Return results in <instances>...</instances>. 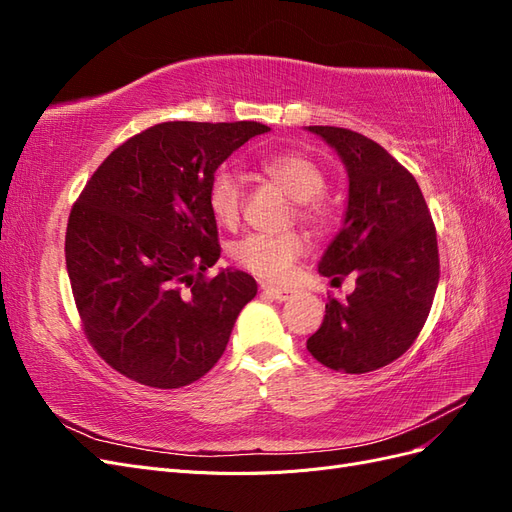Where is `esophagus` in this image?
Masks as SVG:
<instances>
[{
	"instance_id": "esophagus-1",
	"label": "esophagus",
	"mask_w": 512,
	"mask_h": 512,
	"mask_svg": "<svg viewBox=\"0 0 512 512\" xmlns=\"http://www.w3.org/2000/svg\"><path fill=\"white\" fill-rule=\"evenodd\" d=\"M260 290L265 292V294H269L271 299H275V301H288V299H292V290H288V288H280V286H271V284H262L260 286Z\"/></svg>"
}]
</instances>
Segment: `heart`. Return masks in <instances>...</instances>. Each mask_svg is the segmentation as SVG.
<instances>
[{
  "mask_svg": "<svg viewBox=\"0 0 512 512\" xmlns=\"http://www.w3.org/2000/svg\"><path fill=\"white\" fill-rule=\"evenodd\" d=\"M277 188L297 200L299 220L309 226L324 222V207L320 196L327 190L324 170L299 151L277 153L260 164ZM245 179L232 168H218L211 177L207 200L213 218L222 226H237L243 213ZM307 243L299 232H282V235H247L232 245V258L237 265L267 282H286L292 267L305 254Z\"/></svg>",
  "mask_w": 512,
  "mask_h": 512,
  "instance_id": "b5f03b06",
  "label": "heart"
}]
</instances>
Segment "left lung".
Wrapping results in <instances>:
<instances>
[{
    "label": "left lung",
    "mask_w": 512,
    "mask_h": 512,
    "mask_svg": "<svg viewBox=\"0 0 512 512\" xmlns=\"http://www.w3.org/2000/svg\"><path fill=\"white\" fill-rule=\"evenodd\" d=\"M348 170L344 226L318 271L356 273L344 301L329 297L307 350L324 367L367 374L399 359L421 333L440 280L436 226L416 179L389 151L346 128L309 126Z\"/></svg>",
    "instance_id": "8db88e82"
}]
</instances>
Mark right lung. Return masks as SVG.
Segmentation results:
<instances>
[{"label":"right lung","instance_id":"1","mask_svg":"<svg viewBox=\"0 0 512 512\" xmlns=\"http://www.w3.org/2000/svg\"><path fill=\"white\" fill-rule=\"evenodd\" d=\"M256 121H164L128 138L76 200L66 267L89 344L130 380L179 389L220 361L256 280L226 269L207 190Z\"/></svg>","mask_w":512,"mask_h":512}]
</instances>
